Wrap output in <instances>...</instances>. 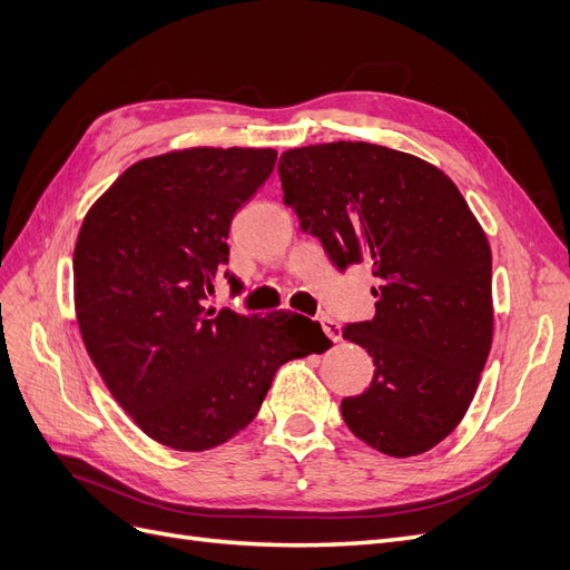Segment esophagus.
<instances>
[{
	"instance_id": "esophagus-1",
	"label": "esophagus",
	"mask_w": 570,
	"mask_h": 570,
	"mask_svg": "<svg viewBox=\"0 0 570 570\" xmlns=\"http://www.w3.org/2000/svg\"><path fill=\"white\" fill-rule=\"evenodd\" d=\"M322 328H324V333L328 335L333 343H341L343 341V331H341L338 322H333L331 317H322Z\"/></svg>"
}]
</instances>
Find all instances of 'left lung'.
Segmentation results:
<instances>
[{
	"mask_svg": "<svg viewBox=\"0 0 570 570\" xmlns=\"http://www.w3.org/2000/svg\"><path fill=\"white\" fill-rule=\"evenodd\" d=\"M284 204L335 267L366 263L375 317L343 335L373 356V383L343 420L392 458L434 449L465 417L493 343L491 246L434 164L373 142L291 147Z\"/></svg>",
	"mask_w": 570,
	"mask_h": 570,
	"instance_id": "8db88e82",
	"label": "left lung"
}]
</instances>
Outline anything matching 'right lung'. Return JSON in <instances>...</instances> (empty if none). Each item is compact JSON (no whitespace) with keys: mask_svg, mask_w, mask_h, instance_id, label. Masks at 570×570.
Segmentation results:
<instances>
[{"mask_svg":"<svg viewBox=\"0 0 570 570\" xmlns=\"http://www.w3.org/2000/svg\"><path fill=\"white\" fill-rule=\"evenodd\" d=\"M274 161L272 147L161 153L126 168L81 220L72 269L83 347L117 404L161 446L225 444L258 415L282 364L331 347L303 314L208 305L232 216Z\"/></svg>","mask_w":570,"mask_h":570,"instance_id":"1","label":"right lung"}]
</instances>
